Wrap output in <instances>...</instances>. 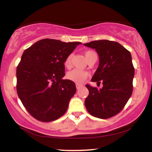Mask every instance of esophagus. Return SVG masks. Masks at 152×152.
Segmentation results:
<instances>
[{"mask_svg":"<svg viewBox=\"0 0 152 152\" xmlns=\"http://www.w3.org/2000/svg\"><path fill=\"white\" fill-rule=\"evenodd\" d=\"M82 86H82V85H81V84H76V88H77V89H79V88Z\"/></svg>","mask_w":152,"mask_h":152,"instance_id":"esophagus-1","label":"esophagus"}]
</instances>
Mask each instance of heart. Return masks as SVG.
<instances>
[{"mask_svg":"<svg viewBox=\"0 0 152 152\" xmlns=\"http://www.w3.org/2000/svg\"><path fill=\"white\" fill-rule=\"evenodd\" d=\"M85 57H86L87 61L90 60L92 57L96 56V53L94 51V50H86L85 51ZM72 58H73V53H70L66 56V58L64 61V66L67 69H70L72 66ZM88 72L86 71H80L78 69H74V70L69 71L67 74H66V78L70 81L74 82V83H77V84H81L83 83V81L86 79L87 77L88 76Z\"/></svg>","mask_w":152,"mask_h":152,"instance_id":"obj_1","label":"heart"}]
</instances>
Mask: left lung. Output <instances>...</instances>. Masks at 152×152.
Here are the masks:
<instances>
[{
    "label": "left lung",
    "mask_w": 152,
    "mask_h": 152,
    "mask_svg": "<svg viewBox=\"0 0 152 152\" xmlns=\"http://www.w3.org/2000/svg\"><path fill=\"white\" fill-rule=\"evenodd\" d=\"M83 45L98 53L99 67L91 81L98 84L102 82L103 84L102 88L86 85L89 94L85 100V106L95 117L111 118L124 109L133 91L134 68L132 55L115 41L99 40Z\"/></svg>",
    "instance_id": "8db88e82"
}]
</instances>
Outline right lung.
Wrapping results in <instances>:
<instances>
[{
  "label": "right lung",
  "mask_w": 152,
  "mask_h": 152,
  "mask_svg": "<svg viewBox=\"0 0 152 152\" xmlns=\"http://www.w3.org/2000/svg\"><path fill=\"white\" fill-rule=\"evenodd\" d=\"M81 43L45 38L24 50L17 66V94L36 119L53 121L67 111L76 88L74 82L62 79L64 61Z\"/></svg>",
  "instance_id": "add662e5"
}]
</instances>
